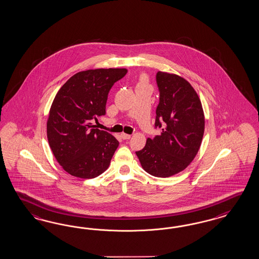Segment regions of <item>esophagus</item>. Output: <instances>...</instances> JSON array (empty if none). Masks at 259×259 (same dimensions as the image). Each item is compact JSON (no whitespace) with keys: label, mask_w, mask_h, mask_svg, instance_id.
Returning a JSON list of instances; mask_svg holds the SVG:
<instances>
[{"label":"esophagus","mask_w":259,"mask_h":259,"mask_svg":"<svg viewBox=\"0 0 259 259\" xmlns=\"http://www.w3.org/2000/svg\"><path fill=\"white\" fill-rule=\"evenodd\" d=\"M121 138L123 139V140H130L131 139V135H128V134L125 133H121Z\"/></svg>","instance_id":"1"}]
</instances>
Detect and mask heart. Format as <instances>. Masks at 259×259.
Returning <instances> with one entry per match:
<instances>
[{
    "instance_id": "heart-1",
    "label": "heart",
    "mask_w": 259,
    "mask_h": 259,
    "mask_svg": "<svg viewBox=\"0 0 259 259\" xmlns=\"http://www.w3.org/2000/svg\"><path fill=\"white\" fill-rule=\"evenodd\" d=\"M141 84H146V78H145L144 76L141 77L140 82H139V85H141Z\"/></svg>"
}]
</instances>
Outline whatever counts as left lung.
I'll use <instances>...</instances> for the list:
<instances>
[{
  "label": "left lung",
  "instance_id": "8db88e82",
  "mask_svg": "<svg viewBox=\"0 0 259 259\" xmlns=\"http://www.w3.org/2000/svg\"><path fill=\"white\" fill-rule=\"evenodd\" d=\"M159 103L155 125L160 135L148 138L143 149L136 152L145 172L168 178L188 167L200 148L205 128L202 104L188 80L158 71Z\"/></svg>",
  "mask_w": 259,
  "mask_h": 259
}]
</instances>
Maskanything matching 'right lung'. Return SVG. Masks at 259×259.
Here are the masks:
<instances>
[{"label": "right lung", "mask_w": 259, "mask_h": 259, "mask_svg": "<svg viewBox=\"0 0 259 259\" xmlns=\"http://www.w3.org/2000/svg\"><path fill=\"white\" fill-rule=\"evenodd\" d=\"M126 68H99L73 75L56 94L47 118V139L59 164L79 179H94L109 167L118 148L113 135L91 120L105 114L111 87Z\"/></svg>", "instance_id": "obj_1"}]
</instances>
